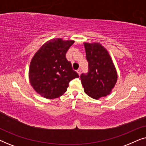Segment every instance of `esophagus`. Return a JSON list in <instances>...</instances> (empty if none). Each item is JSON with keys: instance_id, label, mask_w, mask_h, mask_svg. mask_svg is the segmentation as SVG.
I'll list each match as a JSON object with an SVG mask.
<instances>
[{"instance_id": "obj_1", "label": "esophagus", "mask_w": 146, "mask_h": 146, "mask_svg": "<svg viewBox=\"0 0 146 146\" xmlns=\"http://www.w3.org/2000/svg\"><path fill=\"white\" fill-rule=\"evenodd\" d=\"M76 72H78V75H80L81 74V70L80 69H78Z\"/></svg>"}]
</instances>
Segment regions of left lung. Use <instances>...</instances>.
I'll return each mask as SVG.
<instances>
[{
	"label": "left lung",
	"instance_id": "8db88e82",
	"mask_svg": "<svg viewBox=\"0 0 146 146\" xmlns=\"http://www.w3.org/2000/svg\"><path fill=\"white\" fill-rule=\"evenodd\" d=\"M88 72L80 76L84 92L94 99L110 94L117 82L115 68L108 52L98 43H84Z\"/></svg>",
	"mask_w": 146,
	"mask_h": 146
}]
</instances>
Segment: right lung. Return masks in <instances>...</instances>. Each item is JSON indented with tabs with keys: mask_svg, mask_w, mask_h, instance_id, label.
Masks as SVG:
<instances>
[{
	"mask_svg": "<svg viewBox=\"0 0 146 146\" xmlns=\"http://www.w3.org/2000/svg\"><path fill=\"white\" fill-rule=\"evenodd\" d=\"M74 42L54 38L42 46L33 56L29 67V80L42 96L48 99L61 96L66 92L70 82L79 77L66 58Z\"/></svg>",
	"mask_w": 146,
	"mask_h": 146,
	"instance_id": "right-lung-1",
	"label": "right lung"
}]
</instances>
